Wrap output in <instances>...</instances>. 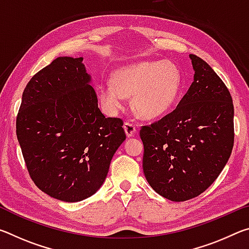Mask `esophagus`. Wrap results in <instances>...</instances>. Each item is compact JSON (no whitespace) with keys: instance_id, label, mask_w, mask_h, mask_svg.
Returning a JSON list of instances; mask_svg holds the SVG:
<instances>
[{"instance_id":"esophagus-1","label":"esophagus","mask_w":249,"mask_h":249,"mask_svg":"<svg viewBox=\"0 0 249 249\" xmlns=\"http://www.w3.org/2000/svg\"><path fill=\"white\" fill-rule=\"evenodd\" d=\"M124 130L126 133V136L133 137L135 132H136V126H135L133 123H129V122H125Z\"/></svg>"}]
</instances>
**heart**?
<instances>
[{
    "label": "heart",
    "instance_id": "obj_1",
    "mask_svg": "<svg viewBox=\"0 0 249 249\" xmlns=\"http://www.w3.org/2000/svg\"><path fill=\"white\" fill-rule=\"evenodd\" d=\"M182 87V73L174 61H141L117 69L112 82L100 88V100L109 113H116L123 107L124 98L132 96L134 112L151 120L174 107Z\"/></svg>",
    "mask_w": 249,
    "mask_h": 249
}]
</instances>
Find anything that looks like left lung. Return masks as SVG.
Masks as SVG:
<instances>
[{
    "label": "left lung",
    "instance_id": "obj_1",
    "mask_svg": "<svg viewBox=\"0 0 249 249\" xmlns=\"http://www.w3.org/2000/svg\"><path fill=\"white\" fill-rule=\"evenodd\" d=\"M195 79L177 107L142 126V170L150 187L175 202L204 192L221 174L234 145V105L224 82L190 54Z\"/></svg>",
    "mask_w": 249,
    "mask_h": 249
}]
</instances>
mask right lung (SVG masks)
<instances>
[{
	"mask_svg": "<svg viewBox=\"0 0 249 249\" xmlns=\"http://www.w3.org/2000/svg\"><path fill=\"white\" fill-rule=\"evenodd\" d=\"M83 58L58 57L29 80L16 135L32 180L46 195L82 201L99 190L125 141L123 121L98 107Z\"/></svg>",
	"mask_w": 249,
	"mask_h": 249,
	"instance_id": "obj_1",
	"label": "right lung"
}]
</instances>
